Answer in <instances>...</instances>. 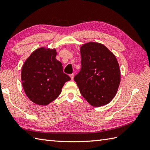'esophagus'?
Returning <instances> with one entry per match:
<instances>
[{
	"instance_id": "esophagus-1",
	"label": "esophagus",
	"mask_w": 150,
	"mask_h": 150,
	"mask_svg": "<svg viewBox=\"0 0 150 150\" xmlns=\"http://www.w3.org/2000/svg\"><path fill=\"white\" fill-rule=\"evenodd\" d=\"M69 77H71V80H73V78H74V74H73V73H72V74H70V75H69Z\"/></svg>"
}]
</instances>
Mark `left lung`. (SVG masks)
I'll return each instance as SVG.
<instances>
[{
    "instance_id": "obj_1",
    "label": "left lung",
    "mask_w": 150,
    "mask_h": 150,
    "mask_svg": "<svg viewBox=\"0 0 150 150\" xmlns=\"http://www.w3.org/2000/svg\"><path fill=\"white\" fill-rule=\"evenodd\" d=\"M81 69L74 77L81 95L91 106L108 104L120 82L116 57L104 45L90 42L81 47Z\"/></svg>"
}]
</instances>
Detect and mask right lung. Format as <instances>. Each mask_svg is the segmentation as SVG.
Listing matches in <instances>:
<instances>
[{
    "label": "right lung",
    "instance_id": "add662e5",
    "mask_svg": "<svg viewBox=\"0 0 150 150\" xmlns=\"http://www.w3.org/2000/svg\"><path fill=\"white\" fill-rule=\"evenodd\" d=\"M55 49H37L22 66L21 80L25 93L33 103L46 106L61 93L64 84L71 80L56 59Z\"/></svg>",
    "mask_w": 150,
    "mask_h": 150
}]
</instances>
